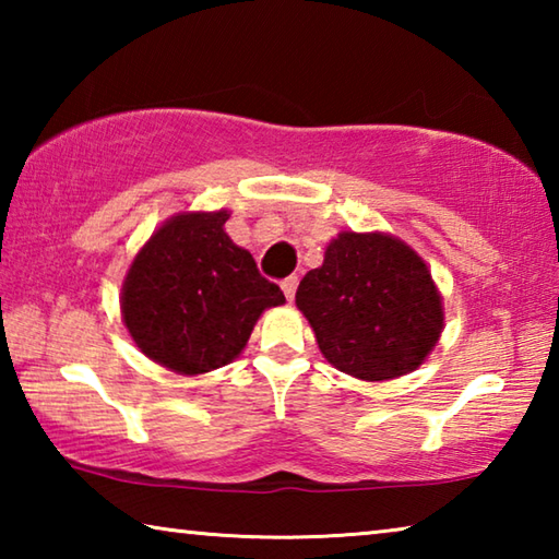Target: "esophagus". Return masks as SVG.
<instances>
[{
    "label": "esophagus",
    "instance_id": "obj_1",
    "mask_svg": "<svg viewBox=\"0 0 559 559\" xmlns=\"http://www.w3.org/2000/svg\"><path fill=\"white\" fill-rule=\"evenodd\" d=\"M281 288L283 293H286V298L293 300V296H296V288H298V276H288L281 281Z\"/></svg>",
    "mask_w": 559,
    "mask_h": 559
}]
</instances>
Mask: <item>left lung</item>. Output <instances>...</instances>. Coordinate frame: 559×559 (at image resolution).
Returning a JSON list of instances; mask_svg holds the SVG:
<instances>
[{"label":"left lung","instance_id":"obj_1","mask_svg":"<svg viewBox=\"0 0 559 559\" xmlns=\"http://www.w3.org/2000/svg\"><path fill=\"white\" fill-rule=\"evenodd\" d=\"M296 306L320 353L367 382L416 370L441 335V296L409 246L386 234L343 231L320 269L302 276Z\"/></svg>","mask_w":559,"mask_h":559}]
</instances>
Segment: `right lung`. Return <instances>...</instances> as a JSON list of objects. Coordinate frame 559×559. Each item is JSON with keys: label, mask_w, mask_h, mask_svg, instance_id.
Segmentation results:
<instances>
[{"label": "right lung", "mask_w": 559, "mask_h": 559, "mask_svg": "<svg viewBox=\"0 0 559 559\" xmlns=\"http://www.w3.org/2000/svg\"><path fill=\"white\" fill-rule=\"evenodd\" d=\"M226 212L179 214L150 236L122 283V320L135 345L182 374L241 353L259 316L286 302L249 251L224 231Z\"/></svg>", "instance_id": "obj_1"}]
</instances>
